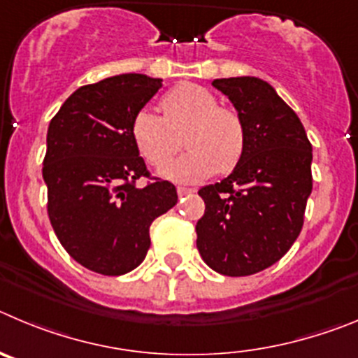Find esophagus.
<instances>
[{
	"label": "esophagus",
	"instance_id": "esophagus-1",
	"mask_svg": "<svg viewBox=\"0 0 358 358\" xmlns=\"http://www.w3.org/2000/svg\"><path fill=\"white\" fill-rule=\"evenodd\" d=\"M194 192V189H187V187H178V196L183 198V196H191Z\"/></svg>",
	"mask_w": 358,
	"mask_h": 358
}]
</instances>
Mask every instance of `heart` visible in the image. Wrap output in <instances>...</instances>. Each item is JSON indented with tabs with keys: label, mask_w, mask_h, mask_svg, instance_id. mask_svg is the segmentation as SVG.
<instances>
[{
	"label": "heart",
	"mask_w": 358,
	"mask_h": 358,
	"mask_svg": "<svg viewBox=\"0 0 358 358\" xmlns=\"http://www.w3.org/2000/svg\"><path fill=\"white\" fill-rule=\"evenodd\" d=\"M162 115L141 108L131 119V137L151 166H162L180 148L187 151L162 167L166 178L196 183L214 173L227 175L246 150V124L239 112L217 105L214 92L199 83H180L160 99Z\"/></svg>",
	"instance_id": "heart-1"
}]
</instances>
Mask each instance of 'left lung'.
Segmentation results:
<instances>
[{"label": "left lung", "instance_id": "1", "mask_svg": "<svg viewBox=\"0 0 358 358\" xmlns=\"http://www.w3.org/2000/svg\"><path fill=\"white\" fill-rule=\"evenodd\" d=\"M246 124V150L234 171L199 189L205 214L196 246L208 267L248 276L278 262L303 228L312 192V144L271 85L253 76L212 82Z\"/></svg>", "mask_w": 358, "mask_h": 358}]
</instances>
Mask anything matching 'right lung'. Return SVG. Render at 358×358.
<instances>
[{"instance_id":"add662e5","label":"right lung","mask_w":358,"mask_h":358,"mask_svg":"<svg viewBox=\"0 0 358 358\" xmlns=\"http://www.w3.org/2000/svg\"><path fill=\"white\" fill-rule=\"evenodd\" d=\"M160 78L117 75L80 87L48 128L43 176L48 215L64 250L83 267L119 276L150 250V227L178 201L171 182L148 171L131 137L135 112ZM141 178L146 186H137Z\"/></svg>"}]
</instances>
